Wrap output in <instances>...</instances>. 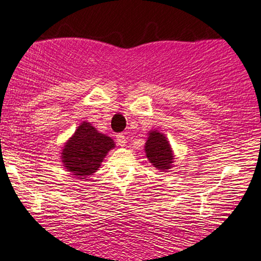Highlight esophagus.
<instances>
[{"label": "esophagus", "instance_id": "1", "mask_svg": "<svg viewBox=\"0 0 261 261\" xmlns=\"http://www.w3.org/2000/svg\"><path fill=\"white\" fill-rule=\"evenodd\" d=\"M115 141H117L118 146L124 147L125 143H126V137H125L124 134H118L117 137H115Z\"/></svg>", "mask_w": 261, "mask_h": 261}]
</instances>
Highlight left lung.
I'll return each instance as SVG.
<instances>
[{
    "instance_id": "8db88e82",
    "label": "left lung",
    "mask_w": 261,
    "mask_h": 261,
    "mask_svg": "<svg viewBox=\"0 0 261 261\" xmlns=\"http://www.w3.org/2000/svg\"><path fill=\"white\" fill-rule=\"evenodd\" d=\"M144 150H146L148 160L158 170L169 171L172 167L174 159L173 151L164 134L156 130L150 131Z\"/></svg>"
}]
</instances>
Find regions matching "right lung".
I'll list each match as a JSON object with an SVG mask.
<instances>
[{
  "label": "right lung",
  "mask_w": 261,
  "mask_h": 261,
  "mask_svg": "<svg viewBox=\"0 0 261 261\" xmlns=\"http://www.w3.org/2000/svg\"><path fill=\"white\" fill-rule=\"evenodd\" d=\"M115 147L113 140L98 133L90 123L83 121L61 153L65 169L73 176L85 179L98 170L103 158Z\"/></svg>",
  "instance_id": "right-lung-1"
}]
</instances>
